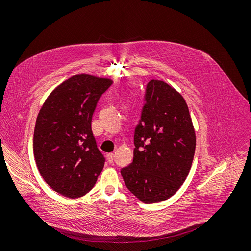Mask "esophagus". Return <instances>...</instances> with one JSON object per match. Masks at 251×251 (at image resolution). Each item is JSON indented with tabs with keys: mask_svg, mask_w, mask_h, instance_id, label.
Instances as JSON below:
<instances>
[{
	"mask_svg": "<svg viewBox=\"0 0 251 251\" xmlns=\"http://www.w3.org/2000/svg\"><path fill=\"white\" fill-rule=\"evenodd\" d=\"M114 154L113 153H109L108 155H107V160H108V162L110 163V164H112L113 163V160H114Z\"/></svg>",
	"mask_w": 251,
	"mask_h": 251,
	"instance_id": "34e87169",
	"label": "esophagus"
}]
</instances>
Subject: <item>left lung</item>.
<instances>
[{
	"instance_id": "left-lung-1",
	"label": "left lung",
	"mask_w": 251,
	"mask_h": 251,
	"mask_svg": "<svg viewBox=\"0 0 251 251\" xmlns=\"http://www.w3.org/2000/svg\"><path fill=\"white\" fill-rule=\"evenodd\" d=\"M134 144L133 162L121 170L128 190L145 203L174 196L191 170L196 132L184 97L162 80L147 85Z\"/></svg>"
}]
</instances>
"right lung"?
Listing matches in <instances>:
<instances>
[{"label": "right lung", "mask_w": 251, "mask_h": 251, "mask_svg": "<svg viewBox=\"0 0 251 251\" xmlns=\"http://www.w3.org/2000/svg\"><path fill=\"white\" fill-rule=\"evenodd\" d=\"M113 81L88 74L64 80L48 96L35 121L33 155L46 183L70 199L95 185L105 159L91 120L97 102Z\"/></svg>", "instance_id": "obj_1"}]
</instances>
